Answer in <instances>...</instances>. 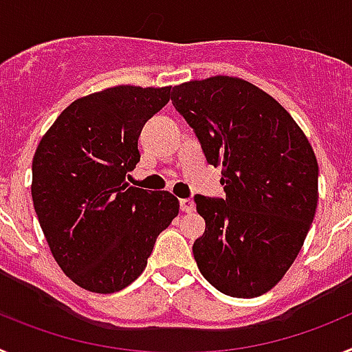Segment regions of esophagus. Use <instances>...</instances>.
Returning <instances> with one entry per match:
<instances>
[{
    "label": "esophagus",
    "instance_id": "esophagus-1",
    "mask_svg": "<svg viewBox=\"0 0 352 352\" xmlns=\"http://www.w3.org/2000/svg\"><path fill=\"white\" fill-rule=\"evenodd\" d=\"M179 208H182L183 213H192V211H195V204L192 199H182L179 201Z\"/></svg>",
    "mask_w": 352,
    "mask_h": 352
}]
</instances>
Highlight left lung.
Here are the masks:
<instances>
[{
  "label": "left lung",
  "mask_w": 352,
  "mask_h": 352,
  "mask_svg": "<svg viewBox=\"0 0 352 352\" xmlns=\"http://www.w3.org/2000/svg\"><path fill=\"white\" fill-rule=\"evenodd\" d=\"M170 100L206 160L222 167L226 199L194 197L206 222L192 247L199 272L227 296H261L282 280L312 226V146L273 96L239 77L178 84Z\"/></svg>",
  "instance_id": "1"
}]
</instances>
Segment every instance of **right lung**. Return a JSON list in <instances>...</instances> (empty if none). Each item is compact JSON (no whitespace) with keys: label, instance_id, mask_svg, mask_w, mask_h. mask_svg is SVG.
<instances>
[{"label":"right lung","instance_id":"right-lung-1","mask_svg":"<svg viewBox=\"0 0 352 352\" xmlns=\"http://www.w3.org/2000/svg\"><path fill=\"white\" fill-rule=\"evenodd\" d=\"M170 98V86L121 84L72 102L33 157L31 197L52 257L79 287L121 291L144 272L179 201L135 188L126 173L141 160L146 121Z\"/></svg>","mask_w":352,"mask_h":352}]
</instances>
